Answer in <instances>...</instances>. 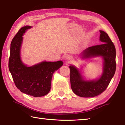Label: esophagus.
<instances>
[{"label": "esophagus", "mask_w": 125, "mask_h": 125, "mask_svg": "<svg viewBox=\"0 0 125 125\" xmlns=\"http://www.w3.org/2000/svg\"><path fill=\"white\" fill-rule=\"evenodd\" d=\"M71 56L69 55H66L64 57V60L65 61V62H66L67 63H69L71 61Z\"/></svg>", "instance_id": "esophagus-1"}]
</instances>
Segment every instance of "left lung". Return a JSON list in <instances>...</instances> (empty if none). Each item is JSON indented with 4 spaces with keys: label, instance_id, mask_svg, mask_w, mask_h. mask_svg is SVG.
<instances>
[{
    "label": "left lung",
    "instance_id": "obj_1",
    "mask_svg": "<svg viewBox=\"0 0 125 125\" xmlns=\"http://www.w3.org/2000/svg\"><path fill=\"white\" fill-rule=\"evenodd\" d=\"M100 40L102 44L89 47L79 55L83 60L101 57L103 60V71L94 79H88L83 76V70L73 65L70 69L71 87L75 94L83 97H92L101 94L108 86L115 72L116 52L115 45L108 34L100 30Z\"/></svg>",
    "mask_w": 125,
    "mask_h": 125
}]
</instances>
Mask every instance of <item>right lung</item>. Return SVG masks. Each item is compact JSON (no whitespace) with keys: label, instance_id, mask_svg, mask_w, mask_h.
<instances>
[{"label":"right lung","instance_id":"1","mask_svg":"<svg viewBox=\"0 0 125 125\" xmlns=\"http://www.w3.org/2000/svg\"><path fill=\"white\" fill-rule=\"evenodd\" d=\"M31 26L21 28L10 43L8 68L16 87L24 93L34 97L47 95L51 88L53 74L63 64L62 61H42L28 66L21 59L23 36Z\"/></svg>","mask_w":125,"mask_h":125}]
</instances>
